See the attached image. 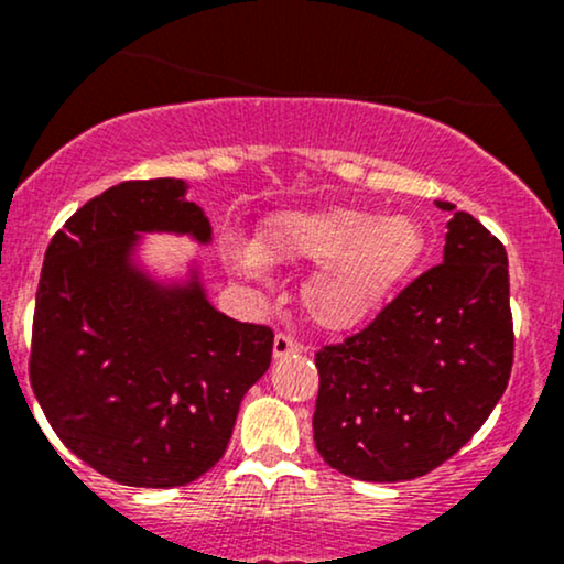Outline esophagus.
I'll use <instances>...</instances> for the list:
<instances>
[{"label":"esophagus","instance_id":"esophagus-1","mask_svg":"<svg viewBox=\"0 0 564 564\" xmlns=\"http://www.w3.org/2000/svg\"><path fill=\"white\" fill-rule=\"evenodd\" d=\"M302 345L294 339V336L289 334H275V341H273V355L275 358H286V355H296L302 352Z\"/></svg>","mask_w":564,"mask_h":564}]
</instances>
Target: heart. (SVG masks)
<instances>
[{"instance_id":"obj_1","label":"heart","mask_w":564,"mask_h":564,"mask_svg":"<svg viewBox=\"0 0 564 564\" xmlns=\"http://www.w3.org/2000/svg\"><path fill=\"white\" fill-rule=\"evenodd\" d=\"M419 249L422 236L408 217L377 219L358 209L291 212L262 232L254 251H238V262L249 273H260V262H323L304 283V307L321 326L347 328L384 302Z\"/></svg>"}]
</instances>
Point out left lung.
<instances>
[{
  "label": "left lung",
  "instance_id": "left-lung-1",
  "mask_svg": "<svg viewBox=\"0 0 564 564\" xmlns=\"http://www.w3.org/2000/svg\"><path fill=\"white\" fill-rule=\"evenodd\" d=\"M437 206L453 212L443 262L358 334L315 352V448L355 480H413L445 464L509 384L507 249L467 212Z\"/></svg>",
  "mask_w": 564,
  "mask_h": 564
}]
</instances>
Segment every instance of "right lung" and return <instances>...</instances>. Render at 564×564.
<instances>
[{
    "label": "right lung",
    "mask_w": 564,
    "mask_h": 564,
    "mask_svg": "<svg viewBox=\"0 0 564 564\" xmlns=\"http://www.w3.org/2000/svg\"><path fill=\"white\" fill-rule=\"evenodd\" d=\"M183 180H129L55 232L36 289L29 377L55 435L132 488L198 480L228 448L238 408L270 368L273 332L212 307L198 273L156 283L138 232L212 241Z\"/></svg>",
    "instance_id": "add662e5"
}]
</instances>
